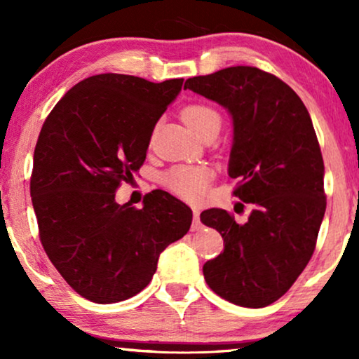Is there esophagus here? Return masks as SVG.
Returning a JSON list of instances; mask_svg holds the SVG:
<instances>
[{
  "label": "esophagus",
  "mask_w": 359,
  "mask_h": 359,
  "mask_svg": "<svg viewBox=\"0 0 359 359\" xmlns=\"http://www.w3.org/2000/svg\"><path fill=\"white\" fill-rule=\"evenodd\" d=\"M193 231H196V229L201 228V221H200V210H196L194 208L193 210Z\"/></svg>",
  "instance_id": "esophagus-1"
}]
</instances>
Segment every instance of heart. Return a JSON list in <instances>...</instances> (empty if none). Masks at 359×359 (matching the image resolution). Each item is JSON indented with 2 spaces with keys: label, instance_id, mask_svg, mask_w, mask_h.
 Segmentation results:
<instances>
[{
  "label": "heart",
  "instance_id": "heart-1",
  "mask_svg": "<svg viewBox=\"0 0 359 359\" xmlns=\"http://www.w3.org/2000/svg\"><path fill=\"white\" fill-rule=\"evenodd\" d=\"M184 123L201 136L208 130H219L221 116L208 104H189L183 109ZM213 178V171L205 165H181L171 168L163 175V183L172 193L188 201H200L205 198L208 184Z\"/></svg>",
  "mask_w": 359,
  "mask_h": 359
}]
</instances>
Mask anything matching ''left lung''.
<instances>
[{"label": "left lung", "instance_id": "8db88e82", "mask_svg": "<svg viewBox=\"0 0 359 359\" xmlns=\"http://www.w3.org/2000/svg\"><path fill=\"white\" fill-rule=\"evenodd\" d=\"M184 90L231 114L228 175L240 180L234 196L253 205L245 224L219 208L201 213L224 241L203 266L205 280L229 303L268 306L306 268L325 216V165L311 118L286 83L253 66L189 78Z\"/></svg>", "mask_w": 359, "mask_h": 359}]
</instances>
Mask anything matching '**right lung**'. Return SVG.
I'll list each match as a JSON object with an SVG mask.
<instances>
[{
    "label": "right lung",
    "mask_w": 359,
    "mask_h": 359,
    "mask_svg": "<svg viewBox=\"0 0 359 359\" xmlns=\"http://www.w3.org/2000/svg\"><path fill=\"white\" fill-rule=\"evenodd\" d=\"M181 86L183 78L96 74L57 101L39 133L31 175L39 240L65 281L93 303L138 294L159 255L191 226V210L161 189L141 210L114 200Z\"/></svg>",
    "instance_id": "right-lung-1"
}]
</instances>
